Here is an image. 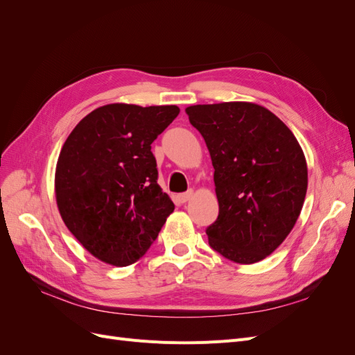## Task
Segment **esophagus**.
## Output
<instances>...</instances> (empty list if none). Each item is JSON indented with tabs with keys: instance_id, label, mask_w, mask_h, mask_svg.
Listing matches in <instances>:
<instances>
[{
	"instance_id": "obj_1",
	"label": "esophagus",
	"mask_w": 355,
	"mask_h": 355,
	"mask_svg": "<svg viewBox=\"0 0 355 355\" xmlns=\"http://www.w3.org/2000/svg\"><path fill=\"white\" fill-rule=\"evenodd\" d=\"M192 194H194V191H192V189H189L187 192H182V194L178 196V200H179V202H187L192 198Z\"/></svg>"
}]
</instances>
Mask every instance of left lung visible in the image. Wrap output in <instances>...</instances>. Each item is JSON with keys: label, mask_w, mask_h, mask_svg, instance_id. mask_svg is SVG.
Listing matches in <instances>:
<instances>
[{"label": "left lung", "mask_w": 355, "mask_h": 355, "mask_svg": "<svg viewBox=\"0 0 355 355\" xmlns=\"http://www.w3.org/2000/svg\"><path fill=\"white\" fill-rule=\"evenodd\" d=\"M185 111L206 141L214 168L219 214L206 230L210 247L237 263L265 259L302 210L308 187L302 148L261 105L223 102Z\"/></svg>", "instance_id": "obj_1"}]
</instances>
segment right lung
Returning a JSON list of instances; mask_svg holds the SVG:
<instances>
[{
	"mask_svg": "<svg viewBox=\"0 0 355 355\" xmlns=\"http://www.w3.org/2000/svg\"><path fill=\"white\" fill-rule=\"evenodd\" d=\"M179 111L176 105H105L63 144L55 178L60 216L102 262L127 266L141 259L175 210L157 184L151 144Z\"/></svg>",
	"mask_w": 355,
	"mask_h": 355,
	"instance_id": "right-lung-1",
	"label": "right lung"
}]
</instances>
